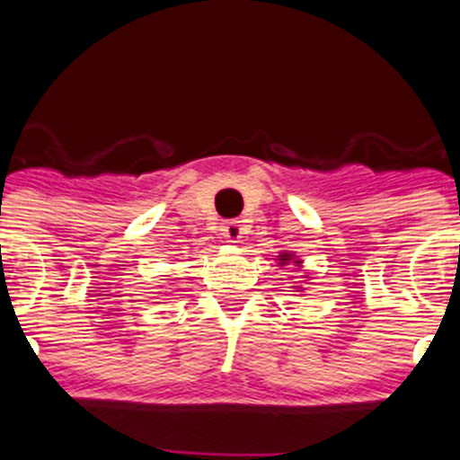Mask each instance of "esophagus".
Segmentation results:
<instances>
[{"mask_svg":"<svg viewBox=\"0 0 460 460\" xmlns=\"http://www.w3.org/2000/svg\"><path fill=\"white\" fill-rule=\"evenodd\" d=\"M243 234V227L239 221H226L223 223V237L227 239V242H239Z\"/></svg>","mask_w":460,"mask_h":460,"instance_id":"34e87169","label":"esophagus"}]
</instances>
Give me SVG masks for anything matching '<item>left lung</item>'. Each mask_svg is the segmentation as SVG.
<instances>
[{"label": "left lung", "instance_id": "obj_1", "mask_svg": "<svg viewBox=\"0 0 460 460\" xmlns=\"http://www.w3.org/2000/svg\"><path fill=\"white\" fill-rule=\"evenodd\" d=\"M288 260H295V258H292V253H283V255H279V265H286ZM295 265H299V260H295Z\"/></svg>", "mask_w": 460, "mask_h": 460}]
</instances>
